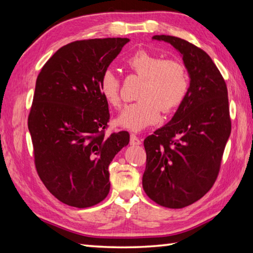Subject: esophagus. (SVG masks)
Returning <instances> with one entry per match:
<instances>
[{"mask_svg": "<svg viewBox=\"0 0 253 253\" xmlns=\"http://www.w3.org/2000/svg\"><path fill=\"white\" fill-rule=\"evenodd\" d=\"M140 144H142V140H140L135 134H130V145H132V146H137V145Z\"/></svg>", "mask_w": 253, "mask_h": 253, "instance_id": "34e87169", "label": "esophagus"}]
</instances>
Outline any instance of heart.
I'll use <instances>...</instances> for the list:
<instances>
[{"mask_svg": "<svg viewBox=\"0 0 253 253\" xmlns=\"http://www.w3.org/2000/svg\"><path fill=\"white\" fill-rule=\"evenodd\" d=\"M127 67L142 78L137 92L139 100L125 106L116 119L117 125L139 131L157 123L161 110L170 114L185 100L190 84L186 67L179 60L139 50L127 59ZM99 90L109 106L121 105V83L114 72L102 74Z\"/></svg>", "mask_w": 253, "mask_h": 253, "instance_id": "heart-1", "label": "heart"}]
</instances>
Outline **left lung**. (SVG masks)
I'll return each mask as SVG.
<instances>
[{"label": "left lung", "mask_w": 253, "mask_h": 253, "mask_svg": "<svg viewBox=\"0 0 253 253\" xmlns=\"http://www.w3.org/2000/svg\"><path fill=\"white\" fill-rule=\"evenodd\" d=\"M182 55L190 77L185 100L173 118L144 140L145 193L154 202L181 209L211 190L231 132L228 89L210 55L172 36H154Z\"/></svg>", "instance_id": "8db88e82"}]
</instances>
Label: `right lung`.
Returning <instances> with one entry per match:
<instances>
[{"instance_id":"obj_1","label":"right lung","mask_w":253,"mask_h":253,"mask_svg":"<svg viewBox=\"0 0 253 253\" xmlns=\"http://www.w3.org/2000/svg\"><path fill=\"white\" fill-rule=\"evenodd\" d=\"M127 42H71L37 78L28 119L36 169L50 193L70 207L89 208L106 199L109 164L129 143L128 131L105 135L109 110L99 90L102 74Z\"/></svg>"}]
</instances>
